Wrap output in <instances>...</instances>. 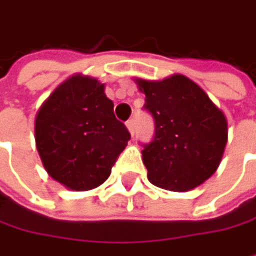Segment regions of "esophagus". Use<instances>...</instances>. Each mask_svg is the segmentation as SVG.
<instances>
[{
  "mask_svg": "<svg viewBox=\"0 0 256 256\" xmlns=\"http://www.w3.org/2000/svg\"><path fill=\"white\" fill-rule=\"evenodd\" d=\"M126 128H128V131H130L131 134H134V130H136V124H134V120H132V119L126 120Z\"/></svg>",
  "mask_w": 256,
  "mask_h": 256,
  "instance_id": "1",
  "label": "esophagus"
}]
</instances>
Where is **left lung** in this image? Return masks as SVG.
Returning <instances> with one entry per match:
<instances>
[{"instance_id":"left-lung-1","label":"left lung","mask_w":256,"mask_h":256,"mask_svg":"<svg viewBox=\"0 0 256 256\" xmlns=\"http://www.w3.org/2000/svg\"><path fill=\"white\" fill-rule=\"evenodd\" d=\"M136 83L155 119L154 140L142 150L149 182L174 192L200 186L220 164L228 138L225 114L182 74Z\"/></svg>"}]
</instances>
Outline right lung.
Segmentation results:
<instances>
[{
    "label": "right lung",
    "instance_id": "obj_1",
    "mask_svg": "<svg viewBox=\"0 0 256 256\" xmlns=\"http://www.w3.org/2000/svg\"><path fill=\"white\" fill-rule=\"evenodd\" d=\"M131 138L96 78L74 74L42 104L36 146L52 179L71 191L100 186Z\"/></svg>",
    "mask_w": 256,
    "mask_h": 256
}]
</instances>
